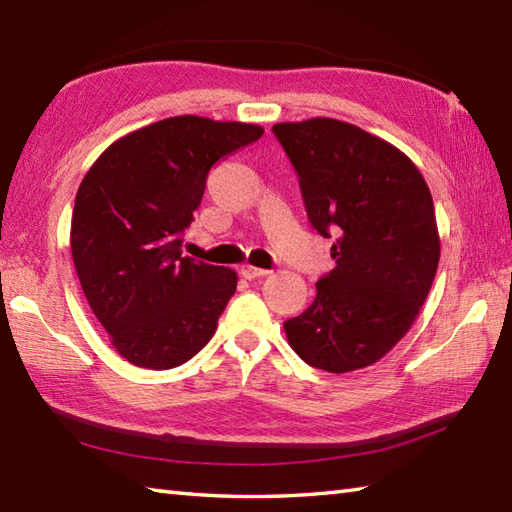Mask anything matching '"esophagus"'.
<instances>
[{"mask_svg": "<svg viewBox=\"0 0 512 512\" xmlns=\"http://www.w3.org/2000/svg\"><path fill=\"white\" fill-rule=\"evenodd\" d=\"M241 277H246V280H257V277H266L271 271H266V268H257V266H250V264H244L241 266Z\"/></svg>", "mask_w": 512, "mask_h": 512, "instance_id": "1", "label": "esophagus"}]
</instances>
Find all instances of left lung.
Masks as SVG:
<instances>
[{
    "mask_svg": "<svg viewBox=\"0 0 512 512\" xmlns=\"http://www.w3.org/2000/svg\"><path fill=\"white\" fill-rule=\"evenodd\" d=\"M311 226L336 237V268L284 322L306 365L347 374L374 365L410 331L430 293L441 244L423 174L383 138L333 118L277 123Z\"/></svg>",
    "mask_w": 512,
    "mask_h": 512,
    "instance_id": "1",
    "label": "left lung"
}]
</instances>
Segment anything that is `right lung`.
I'll return each mask as SVG.
<instances>
[{"label":"right lung","instance_id":"1","mask_svg":"<svg viewBox=\"0 0 512 512\" xmlns=\"http://www.w3.org/2000/svg\"><path fill=\"white\" fill-rule=\"evenodd\" d=\"M264 129L174 116L118 138L82 179L71 255L111 345L136 367L172 369L208 345L237 273L181 255L210 167Z\"/></svg>","mask_w":512,"mask_h":512}]
</instances>
